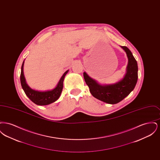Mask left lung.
<instances>
[{
	"mask_svg": "<svg viewBox=\"0 0 160 160\" xmlns=\"http://www.w3.org/2000/svg\"><path fill=\"white\" fill-rule=\"evenodd\" d=\"M128 58L127 72L121 81L117 83L102 86L84 72L85 82L93 97L108 104L118 103L127 97L137 83L138 67L137 61L131 52L125 46H121Z\"/></svg>",
	"mask_w": 160,
	"mask_h": 160,
	"instance_id": "1",
	"label": "left lung"
}]
</instances>
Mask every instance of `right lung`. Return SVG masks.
Instances as JSON below:
<instances>
[{"mask_svg": "<svg viewBox=\"0 0 160 160\" xmlns=\"http://www.w3.org/2000/svg\"><path fill=\"white\" fill-rule=\"evenodd\" d=\"M23 65H24V61L22 66L21 74H20L21 84L26 95L33 102L39 106H46L54 102L59 98L63 89V79L68 71H67L63 74V75L60 79L59 83L58 84L57 86L53 90L50 91H37L32 89L26 83L25 78L23 74Z\"/></svg>", "mask_w": 160, "mask_h": 160, "instance_id": "obj_1", "label": "right lung"}]
</instances>
